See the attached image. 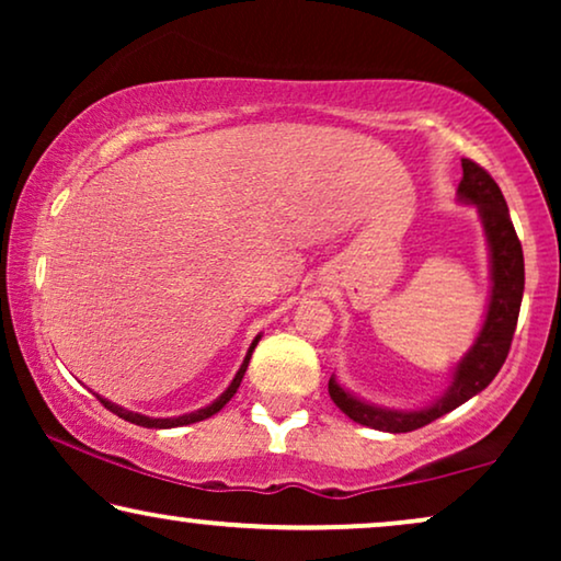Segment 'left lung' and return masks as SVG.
Segmentation results:
<instances>
[{
	"instance_id": "obj_1",
	"label": "left lung",
	"mask_w": 561,
	"mask_h": 561,
	"mask_svg": "<svg viewBox=\"0 0 561 561\" xmlns=\"http://www.w3.org/2000/svg\"><path fill=\"white\" fill-rule=\"evenodd\" d=\"M457 194L459 202L478 206L490 248V280H493V286H490L488 313L478 340L457 363L444 396L436 398V403L426 405V409L393 411L365 403L363 398L344 390L332 375L329 378V396H332L336 409L347 413L357 424L390 434H405L432 424L444 413L470 401L480 390H485L503 367L505 357H508L513 332H516L518 324L520 298H524V250H520L518 234L513 229L501 188H497L493 175L485 168L472 163L470 158L462 160V181H459Z\"/></svg>"
}]
</instances>
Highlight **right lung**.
<instances>
[{"instance_id": "add662e5", "label": "right lung", "mask_w": 561, "mask_h": 561, "mask_svg": "<svg viewBox=\"0 0 561 561\" xmlns=\"http://www.w3.org/2000/svg\"><path fill=\"white\" fill-rule=\"evenodd\" d=\"M257 342H260V334L255 336V340H252L250 350H248V355H244L242 365H240V370H237L234 380L229 382V388L225 390V393H221V396H219L217 401H214V403L204 405V409H198V411H191V413H183V416H175V419H150V416H142V413H135V411H127V409H122V405L112 403V401H106V398H102V396H96V398H99V401L104 403V409H110L112 413H117L119 419H125V421H129V424H137V426H148V428H173V426H186V424H196V421H204V419H209V416H214V413H217V411L225 409V405L229 403V398H232V396L237 393V388H240V382H242V378H244V370H248V365H250L252 350L257 347Z\"/></svg>"}]
</instances>
